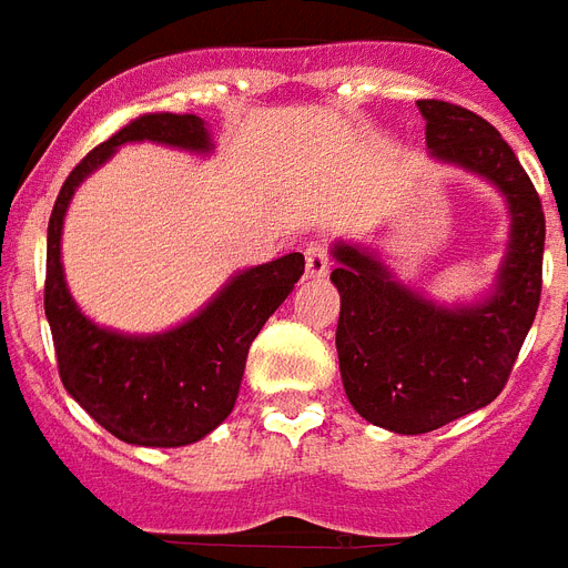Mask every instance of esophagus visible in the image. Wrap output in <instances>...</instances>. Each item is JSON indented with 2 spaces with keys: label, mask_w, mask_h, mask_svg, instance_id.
I'll return each mask as SVG.
<instances>
[{
  "label": "esophagus",
  "mask_w": 568,
  "mask_h": 568,
  "mask_svg": "<svg viewBox=\"0 0 568 568\" xmlns=\"http://www.w3.org/2000/svg\"><path fill=\"white\" fill-rule=\"evenodd\" d=\"M306 274L310 276H324L331 271V255H327V246L322 241H313L306 244Z\"/></svg>",
  "instance_id": "obj_1"
}]
</instances>
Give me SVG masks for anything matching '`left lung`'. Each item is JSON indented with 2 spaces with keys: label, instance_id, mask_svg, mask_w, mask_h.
<instances>
[{
  "label": "left lung",
  "instance_id": "8db88e82",
  "mask_svg": "<svg viewBox=\"0 0 568 568\" xmlns=\"http://www.w3.org/2000/svg\"><path fill=\"white\" fill-rule=\"evenodd\" d=\"M428 154L491 181L509 205V244L486 301L440 306L399 283L369 246L333 244L336 352L345 396L372 426L426 435L500 396L542 294L545 214L534 181L486 119L417 101Z\"/></svg>",
  "mask_w": 568,
  "mask_h": 568
}]
</instances>
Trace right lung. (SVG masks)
I'll return each instance as SVG.
<instances>
[{
    "mask_svg": "<svg viewBox=\"0 0 568 568\" xmlns=\"http://www.w3.org/2000/svg\"><path fill=\"white\" fill-rule=\"evenodd\" d=\"M160 142L207 154L214 149L199 115L149 112L89 151L59 190L47 229L43 310L53 331L64 389L110 435L136 447H187L232 414L250 345L292 294L303 255L246 267L179 327L151 336L98 327L73 303L62 267V226L82 181L124 142Z\"/></svg>",
    "mask_w": 568,
    "mask_h": 568,
    "instance_id": "add662e5",
    "label": "right lung"
}]
</instances>
